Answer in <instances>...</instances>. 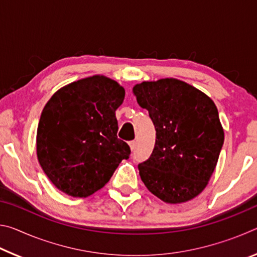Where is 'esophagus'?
<instances>
[{
	"label": "esophagus",
	"instance_id": "34e87169",
	"mask_svg": "<svg viewBox=\"0 0 257 257\" xmlns=\"http://www.w3.org/2000/svg\"><path fill=\"white\" fill-rule=\"evenodd\" d=\"M129 146H130V150L134 151L135 149H136V142H135V141L129 142Z\"/></svg>",
	"mask_w": 257,
	"mask_h": 257
}]
</instances>
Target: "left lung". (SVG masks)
Returning <instances> with one entry per match:
<instances>
[{
  "mask_svg": "<svg viewBox=\"0 0 257 257\" xmlns=\"http://www.w3.org/2000/svg\"><path fill=\"white\" fill-rule=\"evenodd\" d=\"M156 130L154 150L138 164L152 194L165 203L190 201L210 181L224 141L214 102L175 78L143 81L133 88Z\"/></svg>",
  "mask_w": 257,
  "mask_h": 257,
  "instance_id": "1",
  "label": "left lung"
}]
</instances>
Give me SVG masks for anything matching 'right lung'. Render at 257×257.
Wrapping results in <instances>:
<instances>
[{
	"label": "right lung",
	"mask_w": 257,
	"mask_h": 257,
	"mask_svg": "<svg viewBox=\"0 0 257 257\" xmlns=\"http://www.w3.org/2000/svg\"><path fill=\"white\" fill-rule=\"evenodd\" d=\"M123 98L122 86L96 75L62 87L46 103L37 128V159L59 190L90 196L129 158V145L116 136L115 111Z\"/></svg>",
	"instance_id": "add662e5"
}]
</instances>
